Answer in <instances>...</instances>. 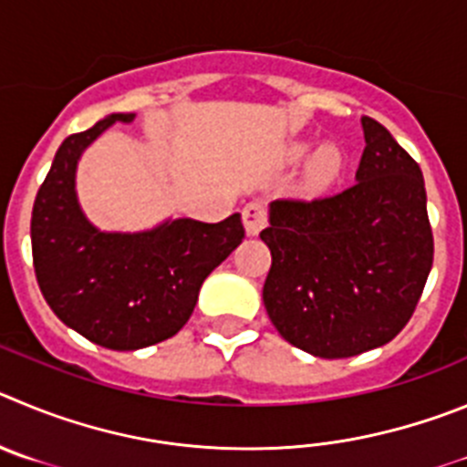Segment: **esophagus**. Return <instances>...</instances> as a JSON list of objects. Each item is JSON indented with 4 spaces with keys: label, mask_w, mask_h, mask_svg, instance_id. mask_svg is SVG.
Returning <instances> with one entry per match:
<instances>
[{
    "label": "esophagus",
    "mask_w": 467,
    "mask_h": 467,
    "mask_svg": "<svg viewBox=\"0 0 467 467\" xmlns=\"http://www.w3.org/2000/svg\"><path fill=\"white\" fill-rule=\"evenodd\" d=\"M244 216V228H246V234L249 237H255L260 230L267 223V213H265V207L260 202H249L242 212Z\"/></svg>",
    "instance_id": "esophagus-1"
}]
</instances>
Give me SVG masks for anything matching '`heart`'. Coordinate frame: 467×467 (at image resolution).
I'll list each match as a JSON object with an SVG mask.
<instances>
[{
  "mask_svg": "<svg viewBox=\"0 0 467 467\" xmlns=\"http://www.w3.org/2000/svg\"><path fill=\"white\" fill-rule=\"evenodd\" d=\"M314 146L309 141H297L288 149V161L300 162L305 161L306 155L312 153ZM339 170H342V155L335 146H321L317 153L312 155V162H309V183L314 188H326L337 179Z\"/></svg>",
  "mask_w": 467,
  "mask_h": 467,
  "instance_id": "1",
  "label": "heart"
}]
</instances>
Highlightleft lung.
<instances>
[{"label":"left lung","mask_w":467,"mask_h":467,"mask_svg":"<svg viewBox=\"0 0 467 467\" xmlns=\"http://www.w3.org/2000/svg\"><path fill=\"white\" fill-rule=\"evenodd\" d=\"M356 183L312 202L275 200L260 233L272 254L263 285L281 337L318 358L384 347L414 314L432 267L419 165L377 120L360 119Z\"/></svg>","instance_id":"obj_1"}]
</instances>
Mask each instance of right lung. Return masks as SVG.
I'll use <instances>...</instances> for the list:
<instances>
[{"mask_svg":"<svg viewBox=\"0 0 467 467\" xmlns=\"http://www.w3.org/2000/svg\"><path fill=\"white\" fill-rule=\"evenodd\" d=\"M111 113L57 149L32 209V258L46 302L65 326L113 351L171 337L195 309L202 281L244 239L242 216L221 223L167 218L141 233H107L90 223L77 197L83 150L113 123Z\"/></svg>","mask_w":467,"mask_h":467,"instance_id":"add662e5","label":"right lung"}]
</instances>
